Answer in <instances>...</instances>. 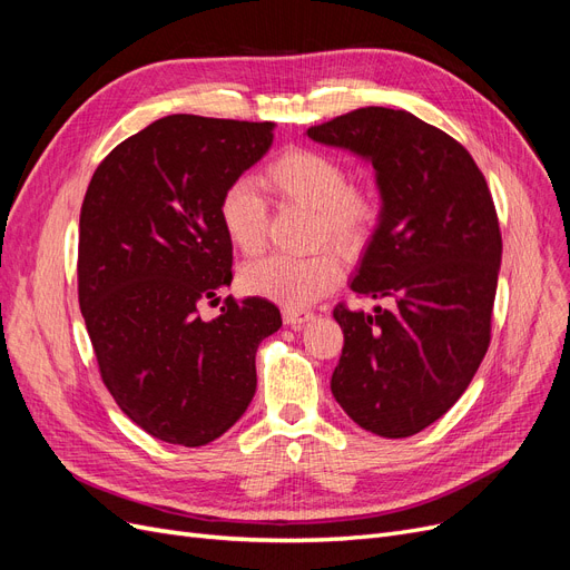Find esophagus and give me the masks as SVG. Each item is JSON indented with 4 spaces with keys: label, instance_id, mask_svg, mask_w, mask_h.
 I'll list each match as a JSON object with an SVG mask.
<instances>
[{
    "label": "esophagus",
    "instance_id": "34e87169",
    "mask_svg": "<svg viewBox=\"0 0 570 570\" xmlns=\"http://www.w3.org/2000/svg\"><path fill=\"white\" fill-rule=\"evenodd\" d=\"M314 314L312 312H304V308H283V321L287 325H302L306 321H312Z\"/></svg>",
    "mask_w": 570,
    "mask_h": 570
}]
</instances>
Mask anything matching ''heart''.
Here are the masks:
<instances>
[{
  "label": "heart",
  "instance_id": "b5f03b06",
  "mask_svg": "<svg viewBox=\"0 0 570 570\" xmlns=\"http://www.w3.org/2000/svg\"><path fill=\"white\" fill-rule=\"evenodd\" d=\"M271 193L314 212V243H333L344 254L364 249L381 223V202L364 185L350 183L344 168L331 154L306 147L285 149L262 176ZM266 202L256 187L239 178L218 199V223L233 249L247 256L266 243ZM340 256L323 247L308 256L271 254L239 271V285L256 297H266L285 308H306L342 283Z\"/></svg>",
  "mask_w": 570,
  "mask_h": 570
}]
</instances>
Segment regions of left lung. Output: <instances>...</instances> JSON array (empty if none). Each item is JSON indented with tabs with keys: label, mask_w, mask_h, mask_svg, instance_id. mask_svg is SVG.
<instances>
[{
	"label": "left lung",
	"mask_w": 570,
	"mask_h": 570,
	"mask_svg": "<svg viewBox=\"0 0 570 570\" xmlns=\"http://www.w3.org/2000/svg\"><path fill=\"white\" fill-rule=\"evenodd\" d=\"M306 135L373 164L383 214L352 289L394 302L373 316L335 306L333 396L368 433L416 435L456 404L490 347L502 233L488 180L454 137L402 109H356Z\"/></svg>",
	"instance_id": "8db88e82"
}]
</instances>
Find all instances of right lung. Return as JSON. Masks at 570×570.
Instances as JSON below:
<instances>
[{
	"label": "right lung",
	"instance_id": "1",
	"mask_svg": "<svg viewBox=\"0 0 570 570\" xmlns=\"http://www.w3.org/2000/svg\"><path fill=\"white\" fill-rule=\"evenodd\" d=\"M273 124L174 114L114 147L80 209L78 302L99 375L126 416L202 446L247 411L256 350L283 325L264 297L199 304L233 281L218 199L264 157Z\"/></svg>",
	"mask_w": 570,
	"mask_h": 570
}]
</instances>
